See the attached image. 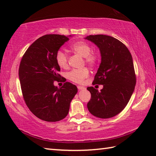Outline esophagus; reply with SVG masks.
<instances>
[{"label":"esophagus","mask_w":156,"mask_h":156,"mask_svg":"<svg viewBox=\"0 0 156 156\" xmlns=\"http://www.w3.org/2000/svg\"><path fill=\"white\" fill-rule=\"evenodd\" d=\"M78 90H84V89H85V87L83 86L79 85V86H78Z\"/></svg>","instance_id":"1"}]
</instances>
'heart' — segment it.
Wrapping results in <instances>:
<instances>
[{
  "label": "heart",
  "instance_id": "b5f03b06",
  "mask_svg": "<svg viewBox=\"0 0 156 156\" xmlns=\"http://www.w3.org/2000/svg\"><path fill=\"white\" fill-rule=\"evenodd\" d=\"M73 52L84 58L85 63L89 66H94L98 63L99 56L97 53L91 52V46L85 41H76L70 46ZM56 61L61 68H66L68 66V55L61 50L56 53ZM89 72L87 68L81 69H73L67 73L69 80L76 83H81L89 76Z\"/></svg>",
  "mask_w": 156,
  "mask_h": 156
}]
</instances>
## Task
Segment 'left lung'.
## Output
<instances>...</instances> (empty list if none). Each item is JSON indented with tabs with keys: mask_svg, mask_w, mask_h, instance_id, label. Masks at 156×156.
Returning <instances> with one entry per match:
<instances>
[{
	"mask_svg": "<svg viewBox=\"0 0 156 156\" xmlns=\"http://www.w3.org/2000/svg\"><path fill=\"white\" fill-rule=\"evenodd\" d=\"M84 39L100 49L101 63L93 83L103 85L100 91L93 87H87L91 95L88 110L98 118L113 117L125 108L134 90L132 56L122 42L111 36L89 35Z\"/></svg>",
	"mask_w": 156,
	"mask_h": 156,
	"instance_id": "left-lung-1",
	"label": "left lung"
}]
</instances>
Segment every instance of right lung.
<instances>
[{
  "label": "right lung",
  "instance_id": "add662e5",
  "mask_svg": "<svg viewBox=\"0 0 156 156\" xmlns=\"http://www.w3.org/2000/svg\"><path fill=\"white\" fill-rule=\"evenodd\" d=\"M69 36L46 35L30 45L20 62L19 78L25 103L37 117L48 122L61 121L68 115L70 103L78 92L76 85L67 82L58 88L61 68L56 53Z\"/></svg>",
  "mask_w": 156,
  "mask_h": 156
}]
</instances>
